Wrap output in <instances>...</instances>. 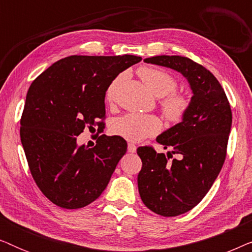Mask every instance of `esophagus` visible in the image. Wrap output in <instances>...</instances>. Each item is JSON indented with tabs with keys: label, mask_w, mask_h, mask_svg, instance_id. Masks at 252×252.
Returning a JSON list of instances; mask_svg holds the SVG:
<instances>
[{
	"label": "esophagus",
	"mask_w": 252,
	"mask_h": 252,
	"mask_svg": "<svg viewBox=\"0 0 252 252\" xmlns=\"http://www.w3.org/2000/svg\"><path fill=\"white\" fill-rule=\"evenodd\" d=\"M127 150H128V153H136V146L133 143H128V147H127Z\"/></svg>",
	"instance_id": "1"
}]
</instances>
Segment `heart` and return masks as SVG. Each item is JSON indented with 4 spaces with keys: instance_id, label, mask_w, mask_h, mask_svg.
Instances as JSON below:
<instances>
[{
    "instance_id": "heart-1",
    "label": "heart",
    "mask_w": 252,
    "mask_h": 252,
    "mask_svg": "<svg viewBox=\"0 0 252 252\" xmlns=\"http://www.w3.org/2000/svg\"><path fill=\"white\" fill-rule=\"evenodd\" d=\"M140 78L157 97H163L161 109L170 120L179 122L186 115L189 108V101L185 95L173 93L177 88V81L170 73L156 67H141ZM124 75H119L113 80L105 92V99L112 103L116 99L117 92L122 84ZM163 124L157 116L127 113L115 119L111 124V132L129 142H140L147 137L155 136L161 130Z\"/></svg>"
}]
</instances>
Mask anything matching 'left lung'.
Listing matches in <instances>:
<instances>
[{
    "label": "left lung",
    "mask_w": 252,
    "mask_h": 252,
    "mask_svg": "<svg viewBox=\"0 0 252 252\" xmlns=\"http://www.w3.org/2000/svg\"><path fill=\"white\" fill-rule=\"evenodd\" d=\"M144 63L179 72L191 89L189 108L181 122L157 136L177 159L141 147L142 168L137 186L144 205L157 215L175 217L195 208L212 187L226 158L232 110L217 78L187 57L154 56Z\"/></svg>",
    "instance_id": "8db88e82"
}]
</instances>
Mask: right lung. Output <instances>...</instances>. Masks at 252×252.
<instances>
[{
	"mask_svg": "<svg viewBox=\"0 0 252 252\" xmlns=\"http://www.w3.org/2000/svg\"><path fill=\"white\" fill-rule=\"evenodd\" d=\"M142 58L68 56L32 82L20 120V140L34 181L64 209H80L99 197L126 154L123 137L101 135L94 148L77 136L105 116V92L117 75ZM98 128L103 123H97Z\"/></svg>",
	"mask_w": 252,
	"mask_h": 252,
	"instance_id": "right-lung-1",
	"label": "right lung"
}]
</instances>
